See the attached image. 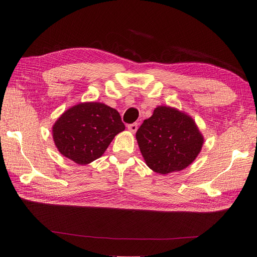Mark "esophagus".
<instances>
[{
    "mask_svg": "<svg viewBox=\"0 0 257 257\" xmlns=\"http://www.w3.org/2000/svg\"><path fill=\"white\" fill-rule=\"evenodd\" d=\"M127 128H128V131L131 132V133H135V132H136V131H137V128H138L137 123L130 124V125H127Z\"/></svg>",
    "mask_w": 257,
    "mask_h": 257,
    "instance_id": "34e87169",
    "label": "esophagus"
}]
</instances>
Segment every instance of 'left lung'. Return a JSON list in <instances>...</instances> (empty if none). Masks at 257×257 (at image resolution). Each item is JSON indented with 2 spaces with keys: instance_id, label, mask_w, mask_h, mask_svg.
<instances>
[{
  "instance_id": "obj_1",
  "label": "left lung",
  "mask_w": 257,
  "mask_h": 257,
  "mask_svg": "<svg viewBox=\"0 0 257 257\" xmlns=\"http://www.w3.org/2000/svg\"><path fill=\"white\" fill-rule=\"evenodd\" d=\"M136 139L147 166L161 175L190 166L204 145L192 116L169 106L155 108L136 132Z\"/></svg>"
}]
</instances>
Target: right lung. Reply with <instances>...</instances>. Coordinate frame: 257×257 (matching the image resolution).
<instances>
[{
  "instance_id": "obj_1",
  "label": "right lung",
  "mask_w": 257,
  "mask_h": 257,
  "mask_svg": "<svg viewBox=\"0 0 257 257\" xmlns=\"http://www.w3.org/2000/svg\"><path fill=\"white\" fill-rule=\"evenodd\" d=\"M124 130L114 108L99 102H84L59 116L52 126V138L63 157L87 165L102 157L114 136Z\"/></svg>"
}]
</instances>
